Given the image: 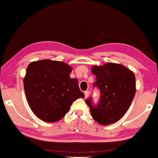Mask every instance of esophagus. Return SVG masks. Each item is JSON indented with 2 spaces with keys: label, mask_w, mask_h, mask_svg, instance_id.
<instances>
[{
  "label": "esophagus",
  "mask_w": 158,
  "mask_h": 158,
  "mask_svg": "<svg viewBox=\"0 0 158 158\" xmlns=\"http://www.w3.org/2000/svg\"><path fill=\"white\" fill-rule=\"evenodd\" d=\"M89 96V91L88 90H86V91H85V98H87Z\"/></svg>",
  "instance_id": "34e87169"
}]
</instances>
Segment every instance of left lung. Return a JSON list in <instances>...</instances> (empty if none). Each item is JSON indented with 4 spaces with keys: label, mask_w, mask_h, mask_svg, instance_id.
<instances>
[{
    "label": "left lung",
    "mask_w": 158,
    "mask_h": 158,
    "mask_svg": "<svg viewBox=\"0 0 158 158\" xmlns=\"http://www.w3.org/2000/svg\"><path fill=\"white\" fill-rule=\"evenodd\" d=\"M91 72L96 76L94 87L100 91L97 105H94L92 97L85 100L92 117L101 125L117 122L126 113L135 97V74L123 65L110 62L94 66Z\"/></svg>",
    "instance_id": "left-lung-1"
}]
</instances>
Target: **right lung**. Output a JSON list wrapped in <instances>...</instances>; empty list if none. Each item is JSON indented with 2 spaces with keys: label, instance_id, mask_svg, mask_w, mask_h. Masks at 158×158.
I'll return each mask as SVG.
<instances>
[{
  "label": "right lung",
  "instance_id": "obj_1",
  "mask_svg": "<svg viewBox=\"0 0 158 158\" xmlns=\"http://www.w3.org/2000/svg\"><path fill=\"white\" fill-rule=\"evenodd\" d=\"M71 71L68 64L49 59L28 65L23 79L24 91L29 106L39 119L59 121L76 99L85 97L77 79L70 77Z\"/></svg>",
  "mask_w": 158,
  "mask_h": 158
}]
</instances>
